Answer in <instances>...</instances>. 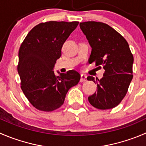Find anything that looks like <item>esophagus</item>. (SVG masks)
<instances>
[{
	"label": "esophagus",
	"mask_w": 146,
	"mask_h": 146,
	"mask_svg": "<svg viewBox=\"0 0 146 146\" xmlns=\"http://www.w3.org/2000/svg\"><path fill=\"white\" fill-rule=\"evenodd\" d=\"M86 80H87V76L84 74H81V76H80V82L83 83V82H86Z\"/></svg>",
	"instance_id": "esophagus-1"
}]
</instances>
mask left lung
I'll use <instances>...</instances> for the list:
<instances>
[{"label": "left lung", "instance_id": "left-lung-1", "mask_svg": "<svg viewBox=\"0 0 146 146\" xmlns=\"http://www.w3.org/2000/svg\"><path fill=\"white\" fill-rule=\"evenodd\" d=\"M80 28L92 48L89 63L105 70L100 80L87 78L98 88L88 97L89 103L100 110L115 108L125 96L133 79V56L129 45L119 33L103 23H80Z\"/></svg>", "mask_w": 146, "mask_h": 146}]
</instances>
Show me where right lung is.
<instances>
[{
	"mask_svg": "<svg viewBox=\"0 0 146 146\" xmlns=\"http://www.w3.org/2000/svg\"><path fill=\"white\" fill-rule=\"evenodd\" d=\"M78 25V21L39 23L28 33L20 47L18 72L21 89L39 111L49 112L60 108L69 89L80 80V75L76 70L59 76L53 70L61 56L63 43Z\"/></svg>",
	"mask_w": 146,
	"mask_h": 146,
	"instance_id": "right-lung-1",
	"label": "right lung"
}]
</instances>
